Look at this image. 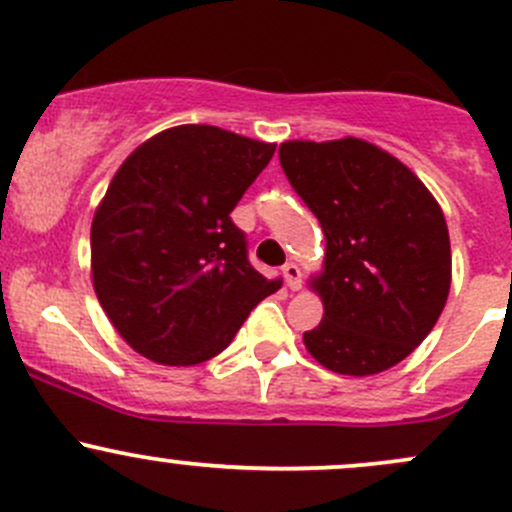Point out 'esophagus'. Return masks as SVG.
I'll return each mask as SVG.
<instances>
[{
	"instance_id": "esophagus-1",
	"label": "esophagus",
	"mask_w": 512,
	"mask_h": 512,
	"mask_svg": "<svg viewBox=\"0 0 512 512\" xmlns=\"http://www.w3.org/2000/svg\"><path fill=\"white\" fill-rule=\"evenodd\" d=\"M283 278H285V285H288L290 290H300L302 288V273H300V268L295 266V263H285Z\"/></svg>"
}]
</instances>
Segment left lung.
Listing matches in <instances>:
<instances>
[{
    "label": "left lung",
    "instance_id": "1",
    "mask_svg": "<svg viewBox=\"0 0 512 512\" xmlns=\"http://www.w3.org/2000/svg\"><path fill=\"white\" fill-rule=\"evenodd\" d=\"M280 166L320 219L324 317L302 342L324 368L373 376L432 332L452 285L442 207L408 166L368 141H285Z\"/></svg>",
    "mask_w": 512,
    "mask_h": 512
}]
</instances>
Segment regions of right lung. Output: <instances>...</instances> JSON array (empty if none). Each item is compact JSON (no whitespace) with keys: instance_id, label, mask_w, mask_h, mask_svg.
Masks as SVG:
<instances>
[{"instance_id":"add662e5","label":"right lung","mask_w":512,"mask_h":512,"mask_svg":"<svg viewBox=\"0 0 512 512\" xmlns=\"http://www.w3.org/2000/svg\"><path fill=\"white\" fill-rule=\"evenodd\" d=\"M273 151L219 126L183 124L117 170L92 219V285L141 356L202 364L280 288L251 266L246 234L229 217Z\"/></svg>"}]
</instances>
